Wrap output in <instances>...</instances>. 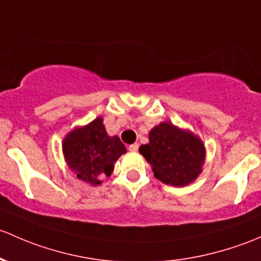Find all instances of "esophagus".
Segmentation results:
<instances>
[{"mask_svg": "<svg viewBox=\"0 0 261 261\" xmlns=\"http://www.w3.org/2000/svg\"><path fill=\"white\" fill-rule=\"evenodd\" d=\"M139 148V144L138 143H134V144H130L129 146V150H132V152H137Z\"/></svg>", "mask_w": 261, "mask_h": 261, "instance_id": "1", "label": "esophagus"}]
</instances>
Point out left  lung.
I'll use <instances>...</instances> for the list:
<instances>
[{
    "label": "left lung",
    "instance_id": "obj_1",
    "mask_svg": "<svg viewBox=\"0 0 261 261\" xmlns=\"http://www.w3.org/2000/svg\"><path fill=\"white\" fill-rule=\"evenodd\" d=\"M139 152L152 166L155 178L176 187L195 181L205 161L200 138L168 122L149 132V143L141 146Z\"/></svg>",
    "mask_w": 261,
    "mask_h": 261
}]
</instances>
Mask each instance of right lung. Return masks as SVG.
<instances>
[{"instance_id":"1","label":"right lung","mask_w":261,"mask_h":261,"mask_svg":"<svg viewBox=\"0 0 261 261\" xmlns=\"http://www.w3.org/2000/svg\"><path fill=\"white\" fill-rule=\"evenodd\" d=\"M63 150L69 168L77 178L96 186L101 184V178L111 176L115 161L125 153V147L119 137H109L103 119L96 118L87 127L69 133Z\"/></svg>"}]
</instances>
